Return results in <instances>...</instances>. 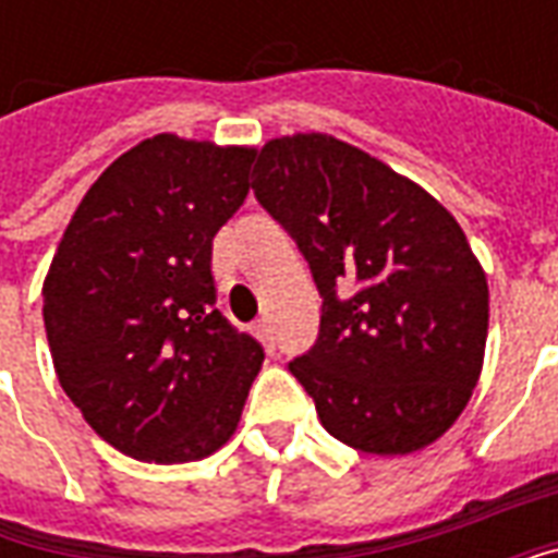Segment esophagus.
<instances>
[{"mask_svg":"<svg viewBox=\"0 0 558 558\" xmlns=\"http://www.w3.org/2000/svg\"><path fill=\"white\" fill-rule=\"evenodd\" d=\"M254 331H256V338L263 340L266 347H271V323H268V319H259V323L254 326Z\"/></svg>","mask_w":558,"mask_h":558,"instance_id":"1","label":"esophagus"}]
</instances>
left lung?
<instances>
[{"label": "left lung", "instance_id": "1", "mask_svg": "<svg viewBox=\"0 0 558 558\" xmlns=\"http://www.w3.org/2000/svg\"><path fill=\"white\" fill-rule=\"evenodd\" d=\"M251 187L323 295L319 338L290 362L323 427L383 457L436 442L472 398L490 316L487 275L460 223L328 134L268 140Z\"/></svg>", "mask_w": 558, "mask_h": 558}]
</instances>
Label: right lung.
<instances>
[{"label": "right lung", "mask_w": 558, "mask_h": 558, "mask_svg": "<svg viewBox=\"0 0 558 558\" xmlns=\"http://www.w3.org/2000/svg\"><path fill=\"white\" fill-rule=\"evenodd\" d=\"M254 148L158 134L92 184L44 278L65 395L104 442L191 463L230 439L263 347L215 307L211 239L251 191Z\"/></svg>", "instance_id": "right-lung-1"}]
</instances>
